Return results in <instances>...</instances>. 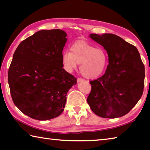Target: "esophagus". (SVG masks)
Returning a JSON list of instances; mask_svg holds the SVG:
<instances>
[{
  "label": "esophagus",
  "instance_id": "obj_1",
  "mask_svg": "<svg viewBox=\"0 0 150 150\" xmlns=\"http://www.w3.org/2000/svg\"><path fill=\"white\" fill-rule=\"evenodd\" d=\"M77 83H80V82H83V81H84V80L81 78H78L77 79Z\"/></svg>",
  "mask_w": 150,
  "mask_h": 150
}]
</instances>
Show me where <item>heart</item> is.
I'll return each mask as SVG.
<instances>
[{"label": "heart", "instance_id": "obj_1", "mask_svg": "<svg viewBox=\"0 0 150 150\" xmlns=\"http://www.w3.org/2000/svg\"><path fill=\"white\" fill-rule=\"evenodd\" d=\"M70 51L63 52L62 56L63 66L67 72H72L81 64L79 69L83 77L94 79L102 74L107 65V54L100 47L79 41L71 46Z\"/></svg>", "mask_w": 150, "mask_h": 150}]
</instances>
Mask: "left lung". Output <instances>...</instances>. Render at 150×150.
<instances>
[{"label": "left lung", "mask_w": 150, "mask_h": 150, "mask_svg": "<svg viewBox=\"0 0 150 150\" xmlns=\"http://www.w3.org/2000/svg\"><path fill=\"white\" fill-rule=\"evenodd\" d=\"M108 55L107 69L102 77L90 81L87 103L94 113L116 118L128 114L143 94L145 67L138 50L112 34H91Z\"/></svg>", "instance_id": "obj_1"}]
</instances>
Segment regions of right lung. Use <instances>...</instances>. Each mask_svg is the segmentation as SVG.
I'll use <instances>...</instances> for the list:
<instances>
[{
  "instance_id": "right-lung-1",
  "label": "right lung",
  "mask_w": 150,
  "mask_h": 150,
  "mask_svg": "<svg viewBox=\"0 0 150 150\" xmlns=\"http://www.w3.org/2000/svg\"><path fill=\"white\" fill-rule=\"evenodd\" d=\"M66 37L59 29L40 30L15 51L8 73L10 90L14 105L30 118L47 120L59 116L67 92L77 83L63 68Z\"/></svg>"
}]
</instances>
